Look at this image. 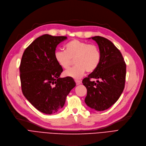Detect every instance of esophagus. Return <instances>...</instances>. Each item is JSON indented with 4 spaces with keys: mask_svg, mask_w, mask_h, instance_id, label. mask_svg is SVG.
<instances>
[{
    "mask_svg": "<svg viewBox=\"0 0 146 146\" xmlns=\"http://www.w3.org/2000/svg\"><path fill=\"white\" fill-rule=\"evenodd\" d=\"M75 81L76 84H77V85H79V84H81V82H82L81 80H75Z\"/></svg>",
    "mask_w": 146,
    "mask_h": 146,
    "instance_id": "obj_1",
    "label": "esophagus"
}]
</instances>
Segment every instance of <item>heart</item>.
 <instances>
[{
    "label": "heart",
    "mask_w": 146,
    "mask_h": 146,
    "mask_svg": "<svg viewBox=\"0 0 146 146\" xmlns=\"http://www.w3.org/2000/svg\"><path fill=\"white\" fill-rule=\"evenodd\" d=\"M65 48V51L55 52L54 58L58 65L65 69L70 68L74 59L76 66L64 72L66 77L81 78L86 71L93 72L100 63V52L94 44L74 39L66 43Z\"/></svg>",
    "instance_id": "b5f03b06"
}]
</instances>
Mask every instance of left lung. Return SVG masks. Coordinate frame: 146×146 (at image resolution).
Listing matches in <instances>:
<instances>
[{
    "label": "left lung",
    "mask_w": 146,
    "mask_h": 146,
    "mask_svg": "<svg viewBox=\"0 0 146 146\" xmlns=\"http://www.w3.org/2000/svg\"><path fill=\"white\" fill-rule=\"evenodd\" d=\"M92 38L99 46L101 58L98 66L82 80L87 90L85 102L92 109L103 111L115 103L123 92L126 64L121 52L112 41L100 36ZM91 79L100 81L96 83Z\"/></svg>",
    "instance_id": "left-lung-1"
}]
</instances>
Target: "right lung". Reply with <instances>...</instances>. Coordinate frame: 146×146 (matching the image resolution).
<instances>
[{"label": "right lung", "instance_id": "right-lung-1", "mask_svg": "<svg viewBox=\"0 0 146 146\" xmlns=\"http://www.w3.org/2000/svg\"><path fill=\"white\" fill-rule=\"evenodd\" d=\"M66 38L41 36L26 48L21 60L23 93L34 107L46 114L56 113L63 108L66 96L76 86L71 77H59L63 69L54 58L56 46Z\"/></svg>", "mask_w": 146, "mask_h": 146}]
</instances>
